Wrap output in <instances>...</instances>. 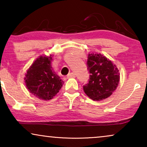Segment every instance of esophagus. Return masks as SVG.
Segmentation results:
<instances>
[{
	"label": "esophagus",
	"mask_w": 147,
	"mask_h": 147,
	"mask_svg": "<svg viewBox=\"0 0 147 147\" xmlns=\"http://www.w3.org/2000/svg\"><path fill=\"white\" fill-rule=\"evenodd\" d=\"M75 77H76L75 74L73 73V72H71V73L69 74V75L67 76V78H75Z\"/></svg>",
	"instance_id": "obj_1"
}]
</instances>
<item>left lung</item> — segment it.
Segmentation results:
<instances>
[{
	"label": "left lung",
	"mask_w": 147,
	"mask_h": 147,
	"mask_svg": "<svg viewBox=\"0 0 147 147\" xmlns=\"http://www.w3.org/2000/svg\"><path fill=\"white\" fill-rule=\"evenodd\" d=\"M87 65L90 78L88 83L83 86L86 95L93 100H101L109 97L119 83L118 68L100 53L88 55Z\"/></svg>",
	"instance_id": "8db88e82"
}]
</instances>
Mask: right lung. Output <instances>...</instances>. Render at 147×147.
Here are the masks:
<instances>
[{
  "label": "right lung",
  "instance_id": "1",
  "mask_svg": "<svg viewBox=\"0 0 147 147\" xmlns=\"http://www.w3.org/2000/svg\"><path fill=\"white\" fill-rule=\"evenodd\" d=\"M49 57L40 56L27 70L25 78L29 91L42 100H51L61 89L63 81L53 71Z\"/></svg>",
  "mask_w": 147,
  "mask_h": 147
}]
</instances>
